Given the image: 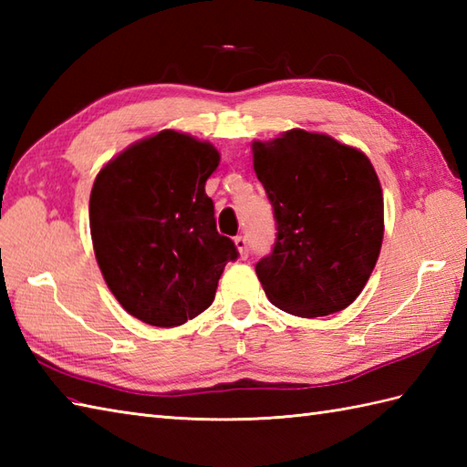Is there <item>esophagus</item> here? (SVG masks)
I'll list each match as a JSON object with an SVG mask.
<instances>
[{
  "instance_id": "obj_1",
  "label": "esophagus",
  "mask_w": 467,
  "mask_h": 467,
  "mask_svg": "<svg viewBox=\"0 0 467 467\" xmlns=\"http://www.w3.org/2000/svg\"><path fill=\"white\" fill-rule=\"evenodd\" d=\"M234 246H236V251H239V254L243 256V259H244L246 254H249V243H246L244 236H236Z\"/></svg>"
}]
</instances>
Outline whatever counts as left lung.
<instances>
[{
  "instance_id": "left-lung-1",
  "label": "left lung",
  "mask_w": 467,
  "mask_h": 467,
  "mask_svg": "<svg viewBox=\"0 0 467 467\" xmlns=\"http://www.w3.org/2000/svg\"><path fill=\"white\" fill-rule=\"evenodd\" d=\"M251 148L276 218L275 249L254 266L266 296L306 319L347 309L383 243V191L371 161L303 128Z\"/></svg>"
}]
</instances>
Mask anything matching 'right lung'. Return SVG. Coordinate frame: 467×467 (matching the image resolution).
<instances>
[{"label": "right lung", "mask_w": 467, "mask_h": 467, "mask_svg": "<svg viewBox=\"0 0 467 467\" xmlns=\"http://www.w3.org/2000/svg\"><path fill=\"white\" fill-rule=\"evenodd\" d=\"M221 154L198 138L161 130L98 172L90 234L108 289L142 323L178 327L206 311L234 243L218 234L204 192Z\"/></svg>", "instance_id": "1"}]
</instances>
